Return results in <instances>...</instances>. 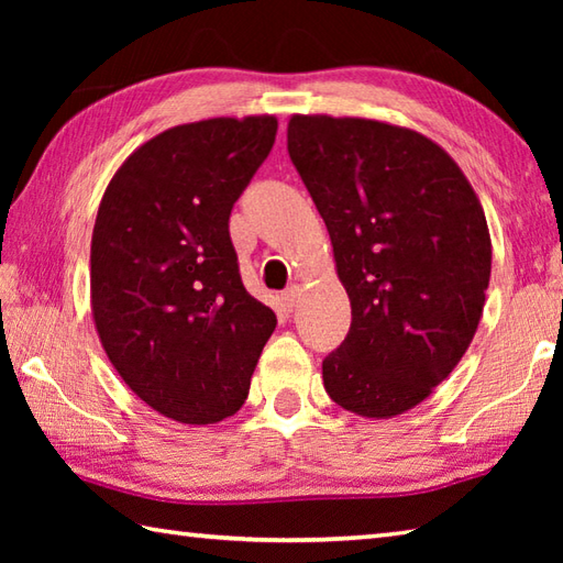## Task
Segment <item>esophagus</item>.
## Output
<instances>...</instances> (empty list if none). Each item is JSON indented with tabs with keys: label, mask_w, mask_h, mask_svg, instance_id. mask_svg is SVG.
Returning a JSON list of instances; mask_svg holds the SVG:
<instances>
[{
	"label": "esophagus",
	"mask_w": 563,
	"mask_h": 563,
	"mask_svg": "<svg viewBox=\"0 0 563 563\" xmlns=\"http://www.w3.org/2000/svg\"><path fill=\"white\" fill-rule=\"evenodd\" d=\"M300 295H302V290H300V285H290L288 290L283 292V305H285V309H292L297 307V302H300Z\"/></svg>",
	"instance_id": "obj_1"
}]
</instances>
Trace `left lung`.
<instances>
[{
	"instance_id": "obj_1",
	"label": "left lung",
	"mask_w": 563,
	"mask_h": 563,
	"mask_svg": "<svg viewBox=\"0 0 563 563\" xmlns=\"http://www.w3.org/2000/svg\"><path fill=\"white\" fill-rule=\"evenodd\" d=\"M288 152L331 236L351 331L324 357L329 397L363 418L428 399L479 327L492 234L450 154L411 128L295 113Z\"/></svg>"
}]
</instances>
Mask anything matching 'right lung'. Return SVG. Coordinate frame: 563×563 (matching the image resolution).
<instances>
[{
  "label": "right lung",
  "instance_id": "1",
  "mask_svg": "<svg viewBox=\"0 0 563 563\" xmlns=\"http://www.w3.org/2000/svg\"><path fill=\"white\" fill-rule=\"evenodd\" d=\"M275 115L164 130L118 166L91 234V317L118 375L188 426L236 413L275 329L236 266L230 212L275 142Z\"/></svg>",
  "mask_w": 563,
  "mask_h": 563
}]
</instances>
